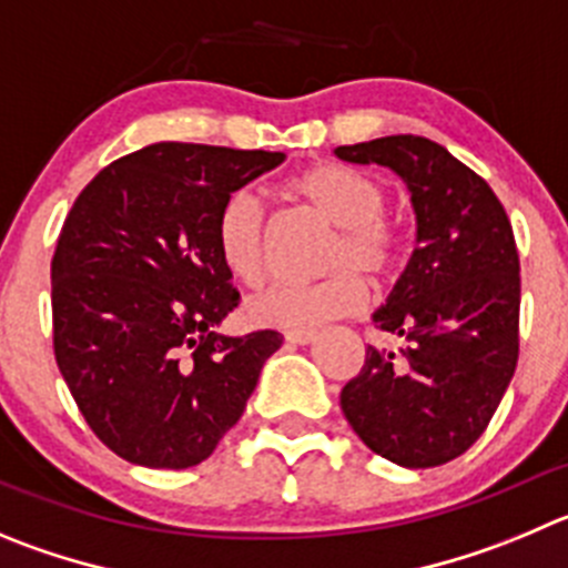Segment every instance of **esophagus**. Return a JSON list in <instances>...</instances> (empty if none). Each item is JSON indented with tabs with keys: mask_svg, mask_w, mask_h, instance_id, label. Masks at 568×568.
Instances as JSON below:
<instances>
[{
	"mask_svg": "<svg viewBox=\"0 0 568 568\" xmlns=\"http://www.w3.org/2000/svg\"><path fill=\"white\" fill-rule=\"evenodd\" d=\"M316 338V331H288L285 342L288 344H311Z\"/></svg>",
	"mask_w": 568,
	"mask_h": 568,
	"instance_id": "34e87169",
	"label": "esophagus"
}]
</instances>
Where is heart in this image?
Masks as SVG:
<instances>
[{
  "mask_svg": "<svg viewBox=\"0 0 568 568\" xmlns=\"http://www.w3.org/2000/svg\"><path fill=\"white\" fill-rule=\"evenodd\" d=\"M285 193L308 206L333 237L325 246L322 268L327 277L316 283H277L248 302L254 325L308 331L336 316L356 314L367 302V285L392 277L404 254V235L384 212L386 193L367 173L347 164L322 162L296 173ZM215 248L226 272L243 285L263 283L268 268V224L263 204L241 190L221 204L215 219Z\"/></svg>",
  "mask_w": 568,
  "mask_h": 568,
  "instance_id": "heart-1",
  "label": "heart"
}]
</instances>
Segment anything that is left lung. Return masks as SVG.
Segmentation results:
<instances>
[{
  "label": "left lung",
  "instance_id": "8db88e82",
  "mask_svg": "<svg viewBox=\"0 0 568 568\" xmlns=\"http://www.w3.org/2000/svg\"><path fill=\"white\" fill-rule=\"evenodd\" d=\"M336 156L395 171L417 219L409 266L373 314L400 347H367L342 412L389 463H452L481 437L516 373L521 274L510 219L485 179L426 136H381Z\"/></svg>",
  "mask_w": 568,
  "mask_h": 568
}]
</instances>
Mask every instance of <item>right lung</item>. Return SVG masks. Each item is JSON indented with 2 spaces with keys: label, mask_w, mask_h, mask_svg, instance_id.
Listing matches in <instances>:
<instances>
[{
  "label": "right lung",
  "mask_w": 568,
  "mask_h": 568,
  "mask_svg": "<svg viewBox=\"0 0 568 568\" xmlns=\"http://www.w3.org/2000/svg\"><path fill=\"white\" fill-rule=\"evenodd\" d=\"M283 159L156 142L103 168L69 210L52 257L55 362L116 457L193 468L241 420L283 336L215 331L241 302L215 219Z\"/></svg>",
  "instance_id": "add662e5"
}]
</instances>
